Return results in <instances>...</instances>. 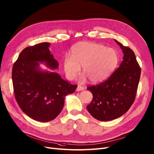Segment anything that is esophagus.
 <instances>
[{"label":"esophagus","mask_w":154,"mask_h":154,"mask_svg":"<svg viewBox=\"0 0 154 154\" xmlns=\"http://www.w3.org/2000/svg\"><path fill=\"white\" fill-rule=\"evenodd\" d=\"M84 89V87L79 85L77 88V91H83Z\"/></svg>","instance_id":"34e87169"}]
</instances>
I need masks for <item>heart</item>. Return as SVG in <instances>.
<instances>
[{
  "label": "heart",
  "instance_id": "b5f03b06",
  "mask_svg": "<svg viewBox=\"0 0 154 154\" xmlns=\"http://www.w3.org/2000/svg\"><path fill=\"white\" fill-rule=\"evenodd\" d=\"M71 58H66L64 69L70 79L82 68L84 74L91 82H102L108 78L118 63L116 51L103 45L82 42L76 45L71 53ZM84 77L82 79L84 81Z\"/></svg>",
  "mask_w": 154,
  "mask_h": 154
}]
</instances>
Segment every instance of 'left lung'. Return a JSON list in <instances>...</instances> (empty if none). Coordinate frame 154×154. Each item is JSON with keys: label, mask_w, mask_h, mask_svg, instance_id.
Instances as JSON below:
<instances>
[{"label": "left lung", "mask_w": 154, "mask_h": 154, "mask_svg": "<svg viewBox=\"0 0 154 154\" xmlns=\"http://www.w3.org/2000/svg\"><path fill=\"white\" fill-rule=\"evenodd\" d=\"M116 42L123 50V60L108 79L87 88L93 95L87 108L94 118L102 122L116 119L130 108L135 99L141 74L133 51Z\"/></svg>", "instance_id": "1"}]
</instances>
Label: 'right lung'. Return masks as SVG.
Masks as SVG:
<instances>
[{"label":"right lung","mask_w":154,"mask_h":154,"mask_svg":"<svg viewBox=\"0 0 154 154\" xmlns=\"http://www.w3.org/2000/svg\"><path fill=\"white\" fill-rule=\"evenodd\" d=\"M49 43L28 46L20 53L12 70L14 96L22 111L31 118L47 122L63 109L65 97L74 92L72 84L55 72H42L38 62L57 69L58 63L50 53Z\"/></svg>","instance_id":"right-lung-1"}]
</instances>
